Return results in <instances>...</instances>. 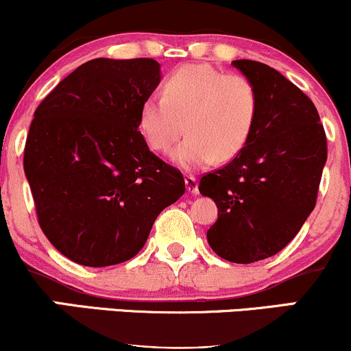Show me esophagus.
<instances>
[{"label": "esophagus", "instance_id": "1", "mask_svg": "<svg viewBox=\"0 0 351 351\" xmlns=\"http://www.w3.org/2000/svg\"><path fill=\"white\" fill-rule=\"evenodd\" d=\"M184 184H186V191L191 193V195H198V181L193 175H186V178H184Z\"/></svg>", "mask_w": 351, "mask_h": 351}]
</instances>
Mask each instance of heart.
<instances>
[{
	"label": "heart",
	"mask_w": 351,
	"mask_h": 351,
	"mask_svg": "<svg viewBox=\"0 0 351 351\" xmlns=\"http://www.w3.org/2000/svg\"><path fill=\"white\" fill-rule=\"evenodd\" d=\"M257 92L247 77L223 74L206 64L180 67L162 94H152L140 108V130L153 150L171 152L173 163L189 170L232 160L247 143L257 117Z\"/></svg>",
	"instance_id": "obj_1"
}]
</instances>
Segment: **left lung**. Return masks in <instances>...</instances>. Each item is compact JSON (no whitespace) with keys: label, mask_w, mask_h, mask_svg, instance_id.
Returning a JSON list of instances; mask_svg holds the SVG:
<instances>
[{"label":"left lung","mask_w":351,"mask_h":351,"mask_svg":"<svg viewBox=\"0 0 351 351\" xmlns=\"http://www.w3.org/2000/svg\"><path fill=\"white\" fill-rule=\"evenodd\" d=\"M232 66L256 87V125L231 163L199 180V193L217 206L213 251L251 264L282 251L315 208L327 136L312 100L280 72L249 59Z\"/></svg>","instance_id":"left-lung-1"}]
</instances>
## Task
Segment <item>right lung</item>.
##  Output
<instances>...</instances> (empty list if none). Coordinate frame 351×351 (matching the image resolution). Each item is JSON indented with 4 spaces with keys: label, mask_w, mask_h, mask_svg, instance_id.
Returning a JSON list of instances; mask_svg holds the SVG:
<instances>
[{
    "label": "right lung",
    "mask_w": 351,
    "mask_h": 351,
    "mask_svg": "<svg viewBox=\"0 0 351 351\" xmlns=\"http://www.w3.org/2000/svg\"><path fill=\"white\" fill-rule=\"evenodd\" d=\"M162 80L155 59L82 64L36 108L24 173L39 226L74 263H125L184 193L180 170L150 152L140 108Z\"/></svg>",
    "instance_id": "obj_1"
}]
</instances>
